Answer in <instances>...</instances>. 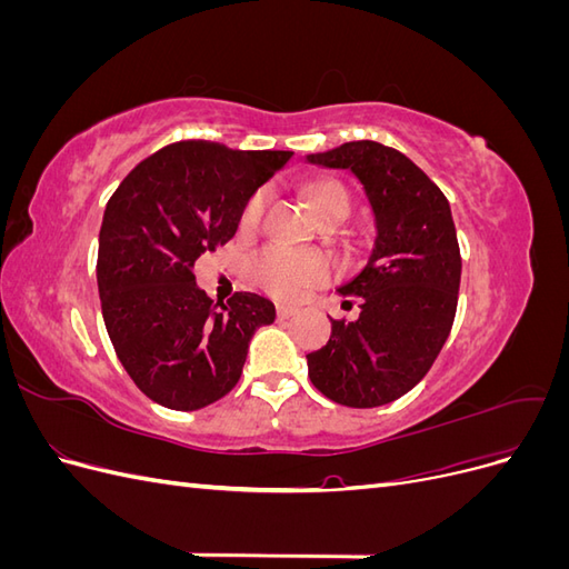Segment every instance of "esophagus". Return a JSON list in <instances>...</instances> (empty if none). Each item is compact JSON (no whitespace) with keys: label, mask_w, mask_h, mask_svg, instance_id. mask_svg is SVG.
I'll use <instances>...</instances> for the list:
<instances>
[{"label":"esophagus","mask_w":569,"mask_h":569,"mask_svg":"<svg viewBox=\"0 0 569 569\" xmlns=\"http://www.w3.org/2000/svg\"><path fill=\"white\" fill-rule=\"evenodd\" d=\"M297 313V308L295 306H289V303H278V318H291Z\"/></svg>","instance_id":"34e87169"}]
</instances>
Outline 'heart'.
Wrapping results in <instances>:
<instances>
[{"label": "heart", "mask_w": 569, "mask_h": 569, "mask_svg": "<svg viewBox=\"0 0 569 569\" xmlns=\"http://www.w3.org/2000/svg\"><path fill=\"white\" fill-rule=\"evenodd\" d=\"M303 197L308 209L322 222L325 218L347 216L349 213V192L347 187L332 178H318L308 182L303 189ZM268 203L266 189H258L249 197L242 209V218L239 226L242 228H256L261 220ZM332 261L330 256L322 251H291L284 247H268L258 253L251 261V274L258 282V287L266 289L268 295L291 301L299 299L303 291L311 287H318L332 278Z\"/></svg>", "instance_id": "1"}]
</instances>
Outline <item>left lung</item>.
<instances>
[{"instance_id":"obj_1","label":"left lung","mask_w":569,"mask_h":569,"mask_svg":"<svg viewBox=\"0 0 569 569\" xmlns=\"http://www.w3.org/2000/svg\"><path fill=\"white\" fill-rule=\"evenodd\" d=\"M308 163L351 170L377 226L368 266L339 289L358 297L360 316L332 320L330 341L306 356L308 377L335 403L385 406L422 380L453 327L462 258L451 206L425 170L380 142H347Z\"/></svg>"}]
</instances>
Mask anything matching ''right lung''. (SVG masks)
<instances>
[{
    "label": "right lung",
    "mask_w": 569,
    "mask_h": 569,
    "mask_svg": "<svg viewBox=\"0 0 569 569\" xmlns=\"http://www.w3.org/2000/svg\"><path fill=\"white\" fill-rule=\"evenodd\" d=\"M289 157L176 142L111 194L97 256L101 316L126 372L159 406L199 410L222 399L239 382L253 332L274 320V306L251 291L213 303L192 268L230 242L249 197Z\"/></svg>",
    "instance_id": "obj_1"
}]
</instances>
